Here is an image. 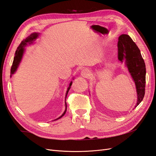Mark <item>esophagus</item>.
Instances as JSON below:
<instances>
[{
	"label": "esophagus",
	"mask_w": 156,
	"mask_h": 156,
	"mask_svg": "<svg viewBox=\"0 0 156 156\" xmlns=\"http://www.w3.org/2000/svg\"><path fill=\"white\" fill-rule=\"evenodd\" d=\"M81 75L84 78H88L90 75V72L88 69H84L81 72Z\"/></svg>",
	"instance_id": "34e87169"
}]
</instances>
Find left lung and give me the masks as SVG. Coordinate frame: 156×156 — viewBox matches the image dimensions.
<instances>
[{
  "label": "left lung",
  "instance_id": "left-lung-1",
  "mask_svg": "<svg viewBox=\"0 0 156 156\" xmlns=\"http://www.w3.org/2000/svg\"><path fill=\"white\" fill-rule=\"evenodd\" d=\"M118 58L126 65L135 83L137 93V103L142 101L145 94L146 66L140 51L135 42L127 34H122L118 42Z\"/></svg>",
  "mask_w": 156,
  "mask_h": 156
}]
</instances>
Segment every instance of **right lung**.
I'll use <instances>...</instances> for the list:
<instances>
[{
  "instance_id": "right-lung-1",
  "label": "right lung",
  "mask_w": 156,
  "mask_h": 156,
  "mask_svg": "<svg viewBox=\"0 0 156 156\" xmlns=\"http://www.w3.org/2000/svg\"><path fill=\"white\" fill-rule=\"evenodd\" d=\"M37 36H38V34H37V33H33V34H31L29 37H27V38L21 41V43L20 44V45L18 46V48L16 51V53H15V56H14V58H13V64H12V68H11V72H10V74L11 75L10 76H12V75L14 73L16 72V71L17 70V68L18 67L19 64H20L21 60V58H22V56H23V53H24V51H25V46L27 45V43H32L33 40H34L36 38H37ZM72 82H71L70 84H69V86L68 88V90L66 92V96H67V94L68 93V91L70 89V87L71 86H72ZM65 104H66V110L64 112L63 114L62 115V116H60L59 118H58L57 119H60L61 117H62L64 115L66 112V108H67V104H66V102H65ZM56 119V120H57Z\"/></svg>"
}]
</instances>
